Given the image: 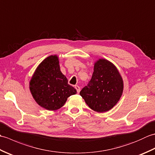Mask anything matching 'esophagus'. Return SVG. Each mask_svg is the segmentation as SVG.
<instances>
[{"instance_id": "34e87169", "label": "esophagus", "mask_w": 155, "mask_h": 155, "mask_svg": "<svg viewBox=\"0 0 155 155\" xmlns=\"http://www.w3.org/2000/svg\"><path fill=\"white\" fill-rule=\"evenodd\" d=\"M74 88H76V90H77V93H79V92H80V87H79V86H78V85H75Z\"/></svg>"}]
</instances>
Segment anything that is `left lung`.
Masks as SVG:
<instances>
[{
	"instance_id": "8db88e82",
	"label": "left lung",
	"mask_w": 155,
	"mask_h": 155,
	"mask_svg": "<svg viewBox=\"0 0 155 155\" xmlns=\"http://www.w3.org/2000/svg\"><path fill=\"white\" fill-rule=\"evenodd\" d=\"M123 88V78L116 66L107 59L99 58L94 62L91 80L80 95L92 110L104 113L117 104Z\"/></svg>"
}]
</instances>
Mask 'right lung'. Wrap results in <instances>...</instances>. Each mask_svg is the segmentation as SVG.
I'll use <instances>...</instances> for the list:
<instances>
[{
    "mask_svg": "<svg viewBox=\"0 0 155 155\" xmlns=\"http://www.w3.org/2000/svg\"><path fill=\"white\" fill-rule=\"evenodd\" d=\"M29 89L36 103L48 110L59 109L68 97L77 94L61 71L57 54L49 56L38 64L29 82Z\"/></svg>",
    "mask_w": 155,
    "mask_h": 155,
    "instance_id": "add662e5",
    "label": "right lung"
}]
</instances>
